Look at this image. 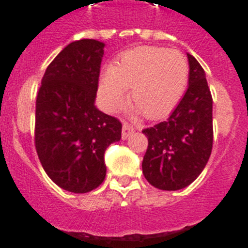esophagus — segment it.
<instances>
[{
  "instance_id": "obj_1",
  "label": "esophagus",
  "mask_w": 248,
  "mask_h": 248,
  "mask_svg": "<svg viewBox=\"0 0 248 248\" xmlns=\"http://www.w3.org/2000/svg\"><path fill=\"white\" fill-rule=\"evenodd\" d=\"M135 132V128L132 124H127V122H124V126H122V139L126 140L127 137H130L131 135Z\"/></svg>"
}]
</instances>
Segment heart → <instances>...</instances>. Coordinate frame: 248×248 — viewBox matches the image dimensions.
I'll return each instance as SVG.
<instances>
[{
	"label": "heart",
	"mask_w": 248,
	"mask_h": 248,
	"mask_svg": "<svg viewBox=\"0 0 248 248\" xmlns=\"http://www.w3.org/2000/svg\"><path fill=\"white\" fill-rule=\"evenodd\" d=\"M189 82V64L184 54L166 47L141 46L114 60L102 74L99 98L109 113L120 111L128 99L132 113L159 120L178 106Z\"/></svg>",
	"instance_id": "heart-1"
}]
</instances>
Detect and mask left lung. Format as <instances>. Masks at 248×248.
Segmentation results:
<instances>
[{
	"mask_svg": "<svg viewBox=\"0 0 248 248\" xmlns=\"http://www.w3.org/2000/svg\"><path fill=\"white\" fill-rule=\"evenodd\" d=\"M189 60V85L164 122L145 128L147 136L142 172L161 190H179L194 182L207 165L213 146V99L198 60Z\"/></svg>",
	"mask_w": 248,
	"mask_h": 248,
	"instance_id": "1",
	"label": "left lung"
}]
</instances>
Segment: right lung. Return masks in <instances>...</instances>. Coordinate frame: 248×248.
<instances>
[{
	"mask_svg": "<svg viewBox=\"0 0 248 248\" xmlns=\"http://www.w3.org/2000/svg\"><path fill=\"white\" fill-rule=\"evenodd\" d=\"M103 49L93 39L66 45L37 92V156L47 176L72 193H88L103 183L106 149L121 140L122 124L94 106Z\"/></svg>",
	"mask_w": 248,
	"mask_h": 248,
	"instance_id": "obj_1",
	"label": "right lung"
}]
</instances>
